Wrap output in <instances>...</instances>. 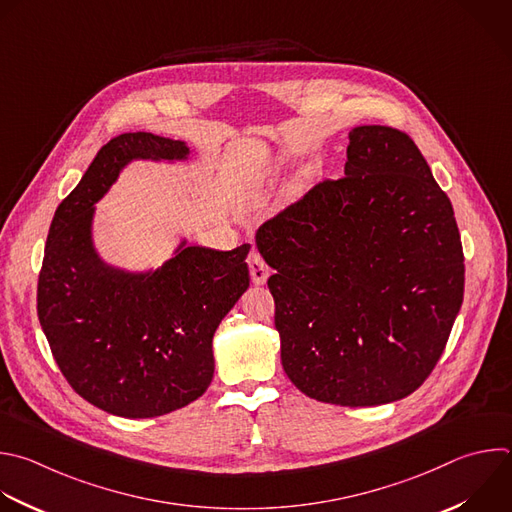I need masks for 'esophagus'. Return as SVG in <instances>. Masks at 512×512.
<instances>
[{
  "label": "esophagus",
  "instance_id": "obj_1",
  "mask_svg": "<svg viewBox=\"0 0 512 512\" xmlns=\"http://www.w3.org/2000/svg\"><path fill=\"white\" fill-rule=\"evenodd\" d=\"M249 273H251V279L255 285H263L269 277V267L267 263L263 261V257L259 253H251L249 255Z\"/></svg>",
  "mask_w": 512,
  "mask_h": 512
}]
</instances>
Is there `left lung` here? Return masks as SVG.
<instances>
[{"label": "left lung", "instance_id": "8db88e82", "mask_svg": "<svg viewBox=\"0 0 512 512\" xmlns=\"http://www.w3.org/2000/svg\"><path fill=\"white\" fill-rule=\"evenodd\" d=\"M342 179L265 221L281 364L305 396L378 406L410 396L438 364L464 295L454 211L414 140L350 132Z\"/></svg>", "mask_w": 512, "mask_h": 512}]
</instances>
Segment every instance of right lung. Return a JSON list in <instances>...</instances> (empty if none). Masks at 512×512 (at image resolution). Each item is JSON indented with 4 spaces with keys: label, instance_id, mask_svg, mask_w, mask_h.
I'll list each match as a JSON object with an SVG mask.
<instances>
[{
    "label": "right lung",
    "instance_id": "1",
    "mask_svg": "<svg viewBox=\"0 0 512 512\" xmlns=\"http://www.w3.org/2000/svg\"><path fill=\"white\" fill-rule=\"evenodd\" d=\"M189 154L185 142L150 132L112 138L50 225L40 325L74 392L114 416L154 418L201 398L215 372L213 335L249 287V243L215 251L183 241L175 257L142 273L104 263L94 247V205L130 160Z\"/></svg>",
    "mask_w": 512,
    "mask_h": 512
}]
</instances>
